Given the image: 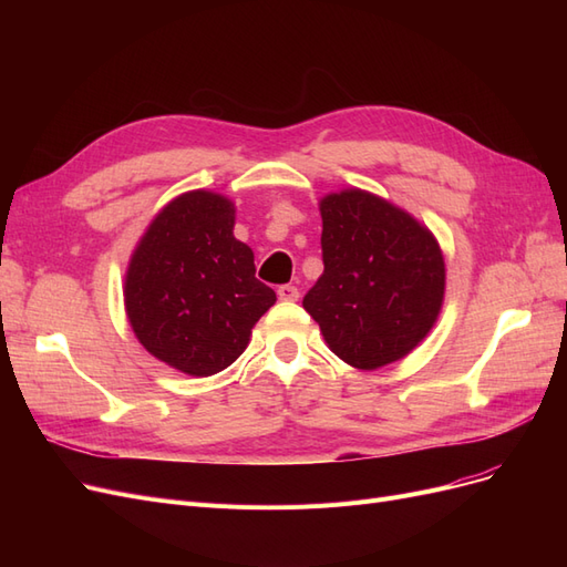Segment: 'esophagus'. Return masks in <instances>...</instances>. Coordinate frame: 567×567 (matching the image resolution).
Here are the masks:
<instances>
[{
  "label": "esophagus",
  "instance_id": "esophagus-1",
  "mask_svg": "<svg viewBox=\"0 0 567 567\" xmlns=\"http://www.w3.org/2000/svg\"><path fill=\"white\" fill-rule=\"evenodd\" d=\"M277 296H279V300H284V302H296V300L300 298V290H298L296 286L284 284V286L277 288Z\"/></svg>",
  "mask_w": 567,
  "mask_h": 567
}]
</instances>
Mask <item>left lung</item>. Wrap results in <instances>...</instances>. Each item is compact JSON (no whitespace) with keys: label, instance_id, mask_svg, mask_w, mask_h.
<instances>
[{"label":"left lung","instance_id":"8db88e82","mask_svg":"<svg viewBox=\"0 0 567 567\" xmlns=\"http://www.w3.org/2000/svg\"><path fill=\"white\" fill-rule=\"evenodd\" d=\"M323 274L302 307L342 362L375 371L431 333L447 269L437 238L398 205L364 188L319 200Z\"/></svg>","mask_w":567,"mask_h":567}]
</instances>
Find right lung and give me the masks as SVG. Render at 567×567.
<instances>
[{"mask_svg":"<svg viewBox=\"0 0 567 567\" xmlns=\"http://www.w3.org/2000/svg\"><path fill=\"white\" fill-rule=\"evenodd\" d=\"M234 203L186 192L151 219L125 271V312L136 340L186 375L234 364L277 293L255 279V255L234 236Z\"/></svg>","mask_w":567,"mask_h":567,"instance_id":"obj_1","label":"right lung"}]
</instances>
